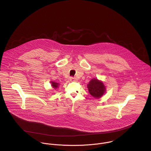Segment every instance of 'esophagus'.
Masks as SVG:
<instances>
[{"label":"esophagus","mask_w":151,"mask_h":151,"mask_svg":"<svg viewBox=\"0 0 151 151\" xmlns=\"http://www.w3.org/2000/svg\"><path fill=\"white\" fill-rule=\"evenodd\" d=\"M70 81H77V79L75 77H71L70 78Z\"/></svg>","instance_id":"34e87169"}]
</instances>
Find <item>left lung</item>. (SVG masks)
<instances>
[{"instance_id": "left-lung-1", "label": "left lung", "mask_w": 151, "mask_h": 151, "mask_svg": "<svg viewBox=\"0 0 151 151\" xmlns=\"http://www.w3.org/2000/svg\"><path fill=\"white\" fill-rule=\"evenodd\" d=\"M89 93L95 98H101L106 92V86L104 83L97 78H92L87 85Z\"/></svg>"}]
</instances>
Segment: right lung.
Returning a JSON list of instances; mask_svg holds the SVG:
<instances>
[{
  "instance_id": "right-lung-1",
  "label": "right lung",
  "mask_w": 151,
  "mask_h": 151,
  "mask_svg": "<svg viewBox=\"0 0 151 151\" xmlns=\"http://www.w3.org/2000/svg\"><path fill=\"white\" fill-rule=\"evenodd\" d=\"M50 84H51V86H52V88H53L54 89L58 88V86H59V83H56V82H55V81H50Z\"/></svg>"
}]
</instances>
